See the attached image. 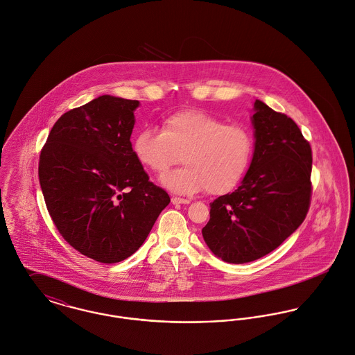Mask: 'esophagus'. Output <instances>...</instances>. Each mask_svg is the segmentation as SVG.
<instances>
[{
  "label": "esophagus",
  "instance_id": "34e87169",
  "mask_svg": "<svg viewBox=\"0 0 355 355\" xmlns=\"http://www.w3.org/2000/svg\"><path fill=\"white\" fill-rule=\"evenodd\" d=\"M171 202L173 204H189L191 200L189 198H181V197H171Z\"/></svg>",
  "mask_w": 355,
  "mask_h": 355
}]
</instances>
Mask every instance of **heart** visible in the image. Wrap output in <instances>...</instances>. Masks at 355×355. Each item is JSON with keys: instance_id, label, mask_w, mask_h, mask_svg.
<instances>
[{"instance_id": "heart-1", "label": "heart", "mask_w": 355, "mask_h": 355, "mask_svg": "<svg viewBox=\"0 0 355 355\" xmlns=\"http://www.w3.org/2000/svg\"><path fill=\"white\" fill-rule=\"evenodd\" d=\"M132 153L140 166L159 175L182 155L187 166L160 180L174 193L207 189L211 195H225L236 189L248 171L253 137L242 125H226L204 112L185 110L163 119L160 132L140 130L132 140Z\"/></svg>"}]
</instances>
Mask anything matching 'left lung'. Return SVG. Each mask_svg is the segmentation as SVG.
<instances>
[{"mask_svg":"<svg viewBox=\"0 0 355 355\" xmlns=\"http://www.w3.org/2000/svg\"><path fill=\"white\" fill-rule=\"evenodd\" d=\"M253 157L233 193L214 200L202 238L226 263L243 264L276 249L304 222L311 204L312 150L297 123L256 99Z\"/></svg>","mask_w":355,"mask_h":355,"instance_id":"left-lung-1","label":"left lung"}]
</instances>
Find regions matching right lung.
Masks as SVG:
<instances>
[{"label": "right lung", "instance_id": "1", "mask_svg": "<svg viewBox=\"0 0 355 355\" xmlns=\"http://www.w3.org/2000/svg\"><path fill=\"white\" fill-rule=\"evenodd\" d=\"M139 106V101L98 96L62 114L40 153V188L55 227L99 263L132 256L170 202L132 153Z\"/></svg>", "mask_w": 355, "mask_h": 355}]
</instances>
